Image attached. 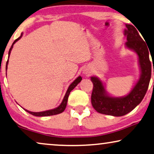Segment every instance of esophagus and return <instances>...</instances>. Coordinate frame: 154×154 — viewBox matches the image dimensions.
<instances>
[{
  "instance_id": "obj_1",
  "label": "esophagus",
  "mask_w": 154,
  "mask_h": 154,
  "mask_svg": "<svg viewBox=\"0 0 154 154\" xmlns=\"http://www.w3.org/2000/svg\"><path fill=\"white\" fill-rule=\"evenodd\" d=\"M84 73L85 75H90V73H91V72H90V70H89L88 69H84Z\"/></svg>"
}]
</instances>
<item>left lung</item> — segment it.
I'll list each match as a JSON object with an SVG mask.
<instances>
[{
    "label": "left lung",
    "mask_w": 154,
    "mask_h": 154,
    "mask_svg": "<svg viewBox=\"0 0 154 154\" xmlns=\"http://www.w3.org/2000/svg\"><path fill=\"white\" fill-rule=\"evenodd\" d=\"M125 35L127 39L126 46L134 50L138 55L141 69L140 77L128 95L119 98L108 95L102 82L98 78L92 77L91 80L93 84V88L91 103L94 109L100 113L122 116L129 113L142 102L149 85L151 75V64L149 55V49L132 25H126Z\"/></svg>",
    "instance_id": "obj_1"
}]
</instances>
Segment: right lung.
I'll use <instances>...</instances> for the list:
<instances>
[{"mask_svg": "<svg viewBox=\"0 0 154 154\" xmlns=\"http://www.w3.org/2000/svg\"><path fill=\"white\" fill-rule=\"evenodd\" d=\"M21 36H22V34H21V35H20V37H18L14 41V43H12V45H11V47L10 48V51H9V54H8L9 57H10L11 50V49H12V48H13V45L14 44V43L17 42L18 40H19L20 38V37H21ZM8 61H7V63H6V70H7V68H8ZM82 77H80V76L78 77L77 79H75V81L73 82L70 85L69 87H68V90H67V92H66L65 96H64V98H63V100L62 101V102H61V104L59 105L58 107L56 108V109H52V110H48V111H46L37 112V113H35V112L29 111H27V110H26V109H24V110H25V111H26L27 113H30L32 115H33V116H38V117H44V116H54V115H57V114H59V113H62V112L64 111V110H65L66 107V105H67L68 98V96H69V95H70V91H72V90H73V89H74L75 87L77 85L79 84L80 82L82 81Z\"/></svg>", "mask_w": 154, "mask_h": 154, "instance_id": "1", "label": "right lung"}]
</instances>
